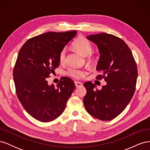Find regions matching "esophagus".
I'll return each mask as SVG.
<instances>
[{"label":"esophagus","mask_w":150,"mask_h":150,"mask_svg":"<svg viewBox=\"0 0 150 150\" xmlns=\"http://www.w3.org/2000/svg\"><path fill=\"white\" fill-rule=\"evenodd\" d=\"M74 84H75V86L76 88H79V87H81V86H83V84L81 83H79V82H78V81H75L74 82Z\"/></svg>","instance_id":"esophagus-1"}]
</instances>
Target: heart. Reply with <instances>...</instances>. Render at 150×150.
Masks as SVG:
<instances>
[{
    "instance_id": "b5f03b06",
    "label": "heart",
    "mask_w": 150,
    "mask_h": 150,
    "mask_svg": "<svg viewBox=\"0 0 150 150\" xmlns=\"http://www.w3.org/2000/svg\"><path fill=\"white\" fill-rule=\"evenodd\" d=\"M72 46L79 53L84 56H87L92 50V45L89 40L83 36L77 38L72 44ZM66 49H63L59 55V60L61 63H64L66 60ZM66 74L72 78L81 79L87 74V71L85 69H79L75 68H70L66 72Z\"/></svg>"
}]
</instances>
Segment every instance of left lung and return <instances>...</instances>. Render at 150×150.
<instances>
[{
  "mask_svg": "<svg viewBox=\"0 0 150 150\" xmlns=\"http://www.w3.org/2000/svg\"><path fill=\"white\" fill-rule=\"evenodd\" d=\"M97 45L100 56L96 67L107 83L99 90L91 82L84 84L86 110L102 121L113 120L124 111L135 91L138 69L133 54L125 42L116 36L100 33L86 37Z\"/></svg>",
  "mask_w": 150,
  "mask_h": 150,
  "instance_id": "1",
  "label": "left lung"
}]
</instances>
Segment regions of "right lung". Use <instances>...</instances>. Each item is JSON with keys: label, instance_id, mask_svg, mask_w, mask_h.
Returning <instances> with one entry per match:
<instances>
[{"label": "right lung", "instance_id": "right-lung-1", "mask_svg": "<svg viewBox=\"0 0 150 150\" xmlns=\"http://www.w3.org/2000/svg\"><path fill=\"white\" fill-rule=\"evenodd\" d=\"M76 34V30L49 32L35 36L18 54L13 70L17 96L25 111L39 121L59 116L76 88L73 80L67 77H62L56 87L49 85L47 79L59 66L60 52Z\"/></svg>", "mask_w": 150, "mask_h": 150}]
</instances>
